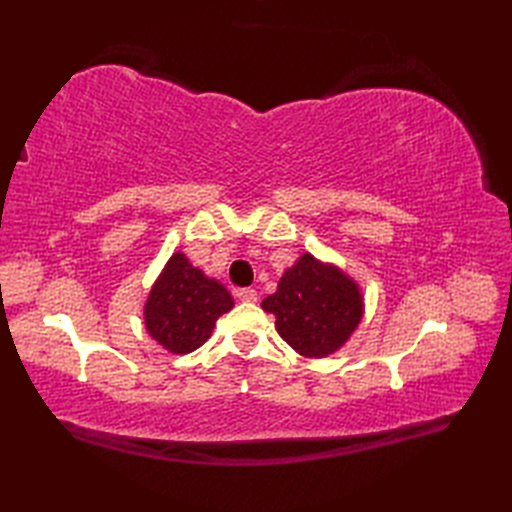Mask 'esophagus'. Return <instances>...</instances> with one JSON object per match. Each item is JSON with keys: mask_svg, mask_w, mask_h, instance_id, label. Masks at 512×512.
Listing matches in <instances>:
<instances>
[{"mask_svg": "<svg viewBox=\"0 0 512 512\" xmlns=\"http://www.w3.org/2000/svg\"><path fill=\"white\" fill-rule=\"evenodd\" d=\"M235 297L239 301H247V303H254L258 299V292L254 288H237L235 290Z\"/></svg>", "mask_w": 512, "mask_h": 512, "instance_id": "1", "label": "esophagus"}]
</instances>
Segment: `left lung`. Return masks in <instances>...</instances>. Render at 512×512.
Here are the masks:
<instances>
[{
	"label": "left lung",
	"instance_id": "1",
	"mask_svg": "<svg viewBox=\"0 0 512 512\" xmlns=\"http://www.w3.org/2000/svg\"><path fill=\"white\" fill-rule=\"evenodd\" d=\"M262 309L275 316V329L288 346L318 359L346 344L361 322L363 299L350 277L305 254Z\"/></svg>",
	"mask_w": 512,
	"mask_h": 512
}]
</instances>
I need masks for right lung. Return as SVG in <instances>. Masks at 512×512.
Listing matches in <instances>:
<instances>
[{"label": "right lung", "instance_id": "1", "mask_svg": "<svg viewBox=\"0 0 512 512\" xmlns=\"http://www.w3.org/2000/svg\"><path fill=\"white\" fill-rule=\"evenodd\" d=\"M228 309H232L230 292L194 269L183 254H175L151 288L145 324L166 350L188 354L207 342L215 320Z\"/></svg>", "mask_w": 512, "mask_h": 512}]
</instances>
